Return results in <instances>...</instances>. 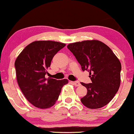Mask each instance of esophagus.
Returning <instances> with one entry per match:
<instances>
[{
    "label": "esophagus",
    "mask_w": 134,
    "mask_h": 134,
    "mask_svg": "<svg viewBox=\"0 0 134 134\" xmlns=\"http://www.w3.org/2000/svg\"><path fill=\"white\" fill-rule=\"evenodd\" d=\"M72 83L73 85H74V86H80V85H81V84L79 81H72Z\"/></svg>",
    "instance_id": "1"
}]
</instances>
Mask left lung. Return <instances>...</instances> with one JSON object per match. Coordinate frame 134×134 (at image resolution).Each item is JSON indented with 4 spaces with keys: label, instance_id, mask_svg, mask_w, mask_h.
I'll return each instance as SVG.
<instances>
[{
    "label": "left lung",
    "instance_id": "obj_1",
    "mask_svg": "<svg viewBox=\"0 0 134 134\" xmlns=\"http://www.w3.org/2000/svg\"><path fill=\"white\" fill-rule=\"evenodd\" d=\"M67 48L80 64L83 71L89 72L92 83H81L87 93L81 98L85 106L98 109L113 99L120 88L121 65L113 51L97 40L69 44Z\"/></svg>",
    "mask_w": 134,
    "mask_h": 134
}]
</instances>
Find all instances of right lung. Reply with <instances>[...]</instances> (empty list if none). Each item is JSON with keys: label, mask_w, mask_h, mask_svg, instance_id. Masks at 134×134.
<instances>
[{"label": "right lung", "mask_w": 134, "mask_h": 134, "mask_svg": "<svg viewBox=\"0 0 134 134\" xmlns=\"http://www.w3.org/2000/svg\"><path fill=\"white\" fill-rule=\"evenodd\" d=\"M65 44L51 41H34L26 46L14 63L17 81L22 93L35 107L46 109L58 100L66 79L46 78L51 60Z\"/></svg>", "instance_id": "add662e5"}]
</instances>
